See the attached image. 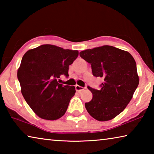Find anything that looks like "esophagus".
<instances>
[{"mask_svg":"<svg viewBox=\"0 0 154 154\" xmlns=\"http://www.w3.org/2000/svg\"><path fill=\"white\" fill-rule=\"evenodd\" d=\"M75 90H76L77 92H82L83 90H85V88H83L82 86H80V85H75Z\"/></svg>","mask_w":154,"mask_h":154,"instance_id":"obj_1","label":"esophagus"}]
</instances>
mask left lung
Wrapping results in <instances>:
<instances>
[{"mask_svg": "<svg viewBox=\"0 0 154 154\" xmlns=\"http://www.w3.org/2000/svg\"><path fill=\"white\" fill-rule=\"evenodd\" d=\"M80 56L91 64L92 74L103 77L100 90L88 86L92 99L85 109L96 120H111L123 111L138 87L137 64L129 52L110 45L86 49Z\"/></svg>", "mask_w": 154, "mask_h": 154, "instance_id": "1", "label": "left lung"}]
</instances>
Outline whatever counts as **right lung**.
Segmentation results:
<instances>
[{"mask_svg":"<svg viewBox=\"0 0 154 154\" xmlns=\"http://www.w3.org/2000/svg\"><path fill=\"white\" fill-rule=\"evenodd\" d=\"M79 55L77 50L42 45L26 52L17 70L21 92L39 118L56 120L66 113L75 86L59 83L60 75L69 77V66Z\"/></svg>","mask_w":154,"mask_h":154,"instance_id":"1","label":"right lung"}]
</instances>
